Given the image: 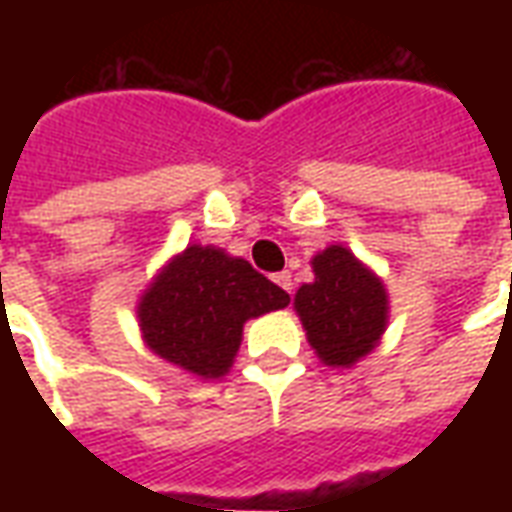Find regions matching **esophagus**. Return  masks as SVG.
Wrapping results in <instances>:
<instances>
[{
    "label": "esophagus",
    "instance_id": "obj_1",
    "mask_svg": "<svg viewBox=\"0 0 512 512\" xmlns=\"http://www.w3.org/2000/svg\"><path fill=\"white\" fill-rule=\"evenodd\" d=\"M274 282H277L282 290L293 293V277H290V271H279V274H274Z\"/></svg>",
    "mask_w": 512,
    "mask_h": 512
}]
</instances>
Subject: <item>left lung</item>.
Instances as JSON below:
<instances>
[{"label":"left lung","instance_id":"left-lung-1","mask_svg":"<svg viewBox=\"0 0 512 512\" xmlns=\"http://www.w3.org/2000/svg\"><path fill=\"white\" fill-rule=\"evenodd\" d=\"M315 282L301 285L296 312L326 365L351 367L376 348L386 326V290L345 246L312 260Z\"/></svg>","mask_w":512,"mask_h":512}]
</instances>
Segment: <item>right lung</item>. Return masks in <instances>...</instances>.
Listing matches in <instances>:
<instances>
[{"label": "right lung", "instance_id": "1", "mask_svg": "<svg viewBox=\"0 0 512 512\" xmlns=\"http://www.w3.org/2000/svg\"><path fill=\"white\" fill-rule=\"evenodd\" d=\"M285 290L241 257L189 246L139 301L145 343L161 359L200 378L224 376L249 318L282 310Z\"/></svg>", "mask_w": 512, "mask_h": 512}]
</instances>
